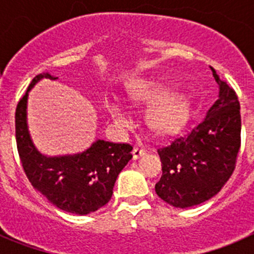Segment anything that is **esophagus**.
<instances>
[{
  "label": "esophagus",
  "mask_w": 254,
  "mask_h": 254,
  "mask_svg": "<svg viewBox=\"0 0 254 254\" xmlns=\"http://www.w3.org/2000/svg\"><path fill=\"white\" fill-rule=\"evenodd\" d=\"M145 154H146V151H145L143 149H138V147H134L133 151H132V155H133L134 160H137L138 158H141V156Z\"/></svg>",
  "instance_id": "34e87169"
}]
</instances>
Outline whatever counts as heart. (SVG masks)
I'll return each mask as SVG.
<instances>
[{"instance_id":"obj_1","label":"heart","mask_w":254,"mask_h":254,"mask_svg":"<svg viewBox=\"0 0 254 254\" xmlns=\"http://www.w3.org/2000/svg\"><path fill=\"white\" fill-rule=\"evenodd\" d=\"M163 87L149 86L134 93V99L140 102H150L163 93ZM107 109L112 120L120 127H128L131 120L125 108L117 102H109ZM188 114V104L179 94H168L155 102L147 109V123L154 131L159 133H168L177 129L185 122Z\"/></svg>"}]
</instances>
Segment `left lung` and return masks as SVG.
<instances>
[{
    "label": "left lung",
    "mask_w": 254,
    "mask_h": 254,
    "mask_svg": "<svg viewBox=\"0 0 254 254\" xmlns=\"http://www.w3.org/2000/svg\"><path fill=\"white\" fill-rule=\"evenodd\" d=\"M211 69L219 85V95L205 118L158 149L163 174L155 192L174 207H190L214 197L234 172L241 149L238 96Z\"/></svg>",
    "instance_id": "left-lung-1"
}]
</instances>
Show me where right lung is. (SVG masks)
<instances>
[{"label":"right lung","instance_id":"1","mask_svg":"<svg viewBox=\"0 0 254 254\" xmlns=\"http://www.w3.org/2000/svg\"><path fill=\"white\" fill-rule=\"evenodd\" d=\"M49 73L37 75L17 103L15 113L16 145L22 169L31 186L52 205L77 215H87L109 202L116 179L132 159L129 143L98 140L80 154L46 156L31 141L26 123L28 93Z\"/></svg>","mask_w":254,"mask_h":254}]
</instances>
